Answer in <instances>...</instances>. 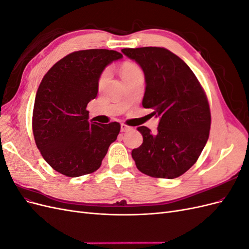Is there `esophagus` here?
I'll list each match as a JSON object with an SVG mask.
<instances>
[{
	"mask_svg": "<svg viewBox=\"0 0 249 249\" xmlns=\"http://www.w3.org/2000/svg\"><path fill=\"white\" fill-rule=\"evenodd\" d=\"M132 129H133L132 126H129V125L124 124H122V125H120V130H122V132H129Z\"/></svg>",
	"mask_w": 249,
	"mask_h": 249,
	"instance_id": "34e87169",
	"label": "esophagus"
}]
</instances>
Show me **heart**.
Returning <instances> with one entry per match:
<instances>
[{"label": "heart", "instance_id": "obj_1", "mask_svg": "<svg viewBox=\"0 0 249 249\" xmlns=\"http://www.w3.org/2000/svg\"><path fill=\"white\" fill-rule=\"evenodd\" d=\"M119 71H120V76H122L123 80L129 78V77H132V76H135V74H142V71L140 70V67L136 64L131 63V62L124 63L122 66H120ZM108 77H109V71L107 70L104 71L99 78V87L100 88L105 84V83H106V81L108 80Z\"/></svg>", "mask_w": 249, "mask_h": 249}]
</instances>
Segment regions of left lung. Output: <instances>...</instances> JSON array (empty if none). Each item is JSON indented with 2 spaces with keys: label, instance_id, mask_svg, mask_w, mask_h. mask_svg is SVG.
Returning <instances> with one entry per match:
<instances>
[{
  "label": "left lung",
  "instance_id": "8db88e82",
  "mask_svg": "<svg viewBox=\"0 0 249 249\" xmlns=\"http://www.w3.org/2000/svg\"><path fill=\"white\" fill-rule=\"evenodd\" d=\"M144 72L142 106L160 116L157 132L142 125L143 142L132 150L137 168L146 176L176 178L197 161L209 138L211 112L205 90L182 59L165 48L123 49Z\"/></svg>",
  "mask_w": 249,
  "mask_h": 249
}]
</instances>
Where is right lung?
I'll list each match as a JSON object with an SVG mask.
<instances>
[{"instance_id":"obj_1","label":"right lung","mask_w":249,"mask_h":249,"mask_svg":"<svg viewBox=\"0 0 249 249\" xmlns=\"http://www.w3.org/2000/svg\"><path fill=\"white\" fill-rule=\"evenodd\" d=\"M123 55L105 49L71 53L53 65L37 89L32 129L50 166L76 178L99 169L120 124L89 122L87 104L99 91L105 67Z\"/></svg>"}]
</instances>
